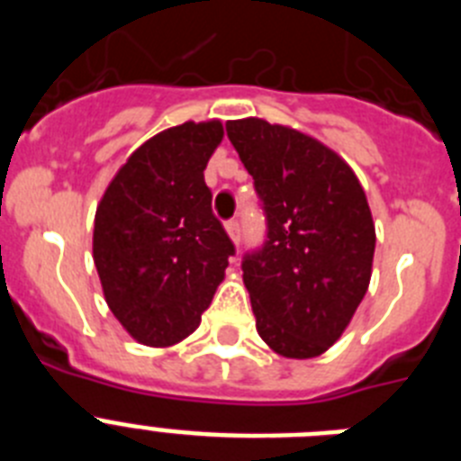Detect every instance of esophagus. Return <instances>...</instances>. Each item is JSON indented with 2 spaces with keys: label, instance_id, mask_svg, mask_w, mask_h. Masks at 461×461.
Wrapping results in <instances>:
<instances>
[{
  "label": "esophagus",
  "instance_id": "obj_1",
  "mask_svg": "<svg viewBox=\"0 0 461 461\" xmlns=\"http://www.w3.org/2000/svg\"><path fill=\"white\" fill-rule=\"evenodd\" d=\"M226 230H228V235H230V240H233L235 244H240V223H238V219H228Z\"/></svg>",
  "mask_w": 461,
  "mask_h": 461
}]
</instances>
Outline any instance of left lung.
<instances>
[{
  "instance_id": "obj_1",
  "label": "left lung",
  "mask_w": 461,
  "mask_h": 461,
  "mask_svg": "<svg viewBox=\"0 0 461 461\" xmlns=\"http://www.w3.org/2000/svg\"><path fill=\"white\" fill-rule=\"evenodd\" d=\"M266 214L263 247L244 254L256 330L284 357L335 344L372 279V212L356 173L316 138L258 117L226 124Z\"/></svg>"
}]
</instances>
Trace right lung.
<instances>
[{"label": "right lung", "mask_w": 461, "mask_h": 461, "mask_svg": "<svg viewBox=\"0 0 461 461\" xmlns=\"http://www.w3.org/2000/svg\"><path fill=\"white\" fill-rule=\"evenodd\" d=\"M221 138L219 120L157 133L96 207L94 266L105 303L145 346H173L201 325L235 254L203 175Z\"/></svg>", "instance_id": "1"}]
</instances>
